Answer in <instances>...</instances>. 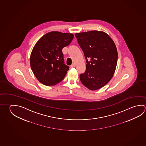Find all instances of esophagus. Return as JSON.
Wrapping results in <instances>:
<instances>
[{
	"label": "esophagus",
	"instance_id": "34e87169",
	"mask_svg": "<svg viewBox=\"0 0 146 146\" xmlns=\"http://www.w3.org/2000/svg\"><path fill=\"white\" fill-rule=\"evenodd\" d=\"M71 68H73V67H75V64H74V63H73V64H71Z\"/></svg>",
	"mask_w": 146,
	"mask_h": 146
}]
</instances>
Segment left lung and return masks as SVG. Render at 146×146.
I'll return each mask as SVG.
<instances>
[{"label":"left lung","mask_w":146,"mask_h":146,"mask_svg":"<svg viewBox=\"0 0 146 146\" xmlns=\"http://www.w3.org/2000/svg\"><path fill=\"white\" fill-rule=\"evenodd\" d=\"M86 59V70L79 75L85 87L96 90L107 84L112 78L117 62L114 41L102 31H91L75 34Z\"/></svg>","instance_id":"left-lung-1"}]
</instances>
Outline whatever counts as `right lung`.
<instances>
[{"mask_svg":"<svg viewBox=\"0 0 146 146\" xmlns=\"http://www.w3.org/2000/svg\"><path fill=\"white\" fill-rule=\"evenodd\" d=\"M73 37V34L52 31L36 42L31 52L30 65L41 84L53 86L64 79L69 67L64 64L62 50L69 45Z\"/></svg>","mask_w":146,"mask_h":146,"instance_id":"1","label":"right lung"}]
</instances>
